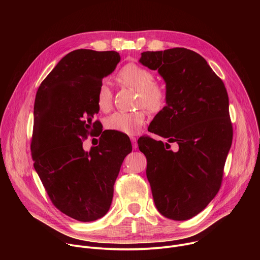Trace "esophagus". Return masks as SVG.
I'll use <instances>...</instances> for the list:
<instances>
[{"label": "esophagus", "instance_id": "34e87169", "mask_svg": "<svg viewBox=\"0 0 260 260\" xmlns=\"http://www.w3.org/2000/svg\"><path fill=\"white\" fill-rule=\"evenodd\" d=\"M131 141H132V145H133V149L136 150L138 148V142H137V138L135 137H131Z\"/></svg>", "mask_w": 260, "mask_h": 260}]
</instances>
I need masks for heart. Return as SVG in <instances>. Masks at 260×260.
I'll return each instance as SVG.
<instances>
[{"label":"heart","mask_w":260,"mask_h":260,"mask_svg":"<svg viewBox=\"0 0 260 260\" xmlns=\"http://www.w3.org/2000/svg\"><path fill=\"white\" fill-rule=\"evenodd\" d=\"M117 80L137 90L138 106H144L152 113L161 111L167 104V90L165 86L154 81L151 71L137 63L125 64L118 73ZM112 104V92L106 81H103L96 91V105L100 110L108 111ZM145 110L134 112H115L106 120V127L122 135L133 136L138 134L145 123Z\"/></svg>","instance_id":"obj_1"}]
</instances>
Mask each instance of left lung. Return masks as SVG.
Returning <instances> with one entry per match:
<instances>
[{"mask_svg":"<svg viewBox=\"0 0 260 260\" xmlns=\"http://www.w3.org/2000/svg\"><path fill=\"white\" fill-rule=\"evenodd\" d=\"M158 71L166 82L167 106L148 131L169 143L142 137L147 179L165 217L187 220L202 212L220 189L233 142L226 88L206 59L186 48L145 51L139 60ZM153 126H151V124ZM179 146L174 153L170 142Z\"/></svg>","mask_w":260,"mask_h":260,"instance_id":"1","label":"left lung"}]
</instances>
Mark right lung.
Masks as SVG:
<instances>
[{
	"mask_svg": "<svg viewBox=\"0 0 260 260\" xmlns=\"http://www.w3.org/2000/svg\"><path fill=\"white\" fill-rule=\"evenodd\" d=\"M120 61L116 51L77 49L63 56L42 81L34 106L30 143L34 168L52 204L69 217L94 221L109 211L124 157L123 141L100 129L96 91ZM101 135L89 153L83 141ZM124 137V136H123Z\"/></svg>",
	"mask_w": 260,
	"mask_h": 260,
	"instance_id": "add662e5",
	"label": "right lung"
}]
</instances>
